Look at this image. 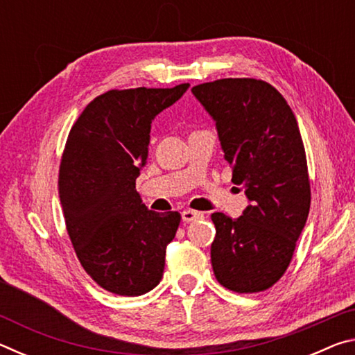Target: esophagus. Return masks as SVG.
Wrapping results in <instances>:
<instances>
[{
    "mask_svg": "<svg viewBox=\"0 0 355 355\" xmlns=\"http://www.w3.org/2000/svg\"><path fill=\"white\" fill-rule=\"evenodd\" d=\"M202 216H203L202 213L194 211V209H184V211L182 213V219H183L184 222H192V220L200 219Z\"/></svg>",
    "mask_w": 355,
    "mask_h": 355,
    "instance_id": "34e87169",
    "label": "esophagus"
}]
</instances>
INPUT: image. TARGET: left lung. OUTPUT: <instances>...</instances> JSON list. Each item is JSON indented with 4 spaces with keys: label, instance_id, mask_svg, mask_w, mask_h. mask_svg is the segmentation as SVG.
<instances>
[{
    "label": "left lung",
    "instance_id": "left-lung-1",
    "mask_svg": "<svg viewBox=\"0 0 355 355\" xmlns=\"http://www.w3.org/2000/svg\"><path fill=\"white\" fill-rule=\"evenodd\" d=\"M192 94L213 117L232 182L249 200L238 219L211 214L214 275L232 291H264L290 266L310 211L297 120L277 89L254 78L203 83Z\"/></svg>",
    "mask_w": 355,
    "mask_h": 355
}]
</instances>
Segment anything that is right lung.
I'll return each mask as SVG.
<instances>
[{"mask_svg":"<svg viewBox=\"0 0 355 355\" xmlns=\"http://www.w3.org/2000/svg\"><path fill=\"white\" fill-rule=\"evenodd\" d=\"M136 87L92 100L69 133L59 169V199L78 260L119 296H141L159 284L166 245L182 216L148 209L136 191L147 163L152 120L188 91Z\"/></svg>","mask_w":355,"mask_h":355,"instance_id":"obj_1","label":"right lung"}]
</instances>
